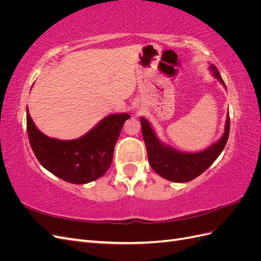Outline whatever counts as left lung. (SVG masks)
<instances>
[{"label": "left lung", "instance_id": "obj_1", "mask_svg": "<svg viewBox=\"0 0 261 261\" xmlns=\"http://www.w3.org/2000/svg\"><path fill=\"white\" fill-rule=\"evenodd\" d=\"M209 69L226 88L217 67L210 65ZM140 123L150 165L160 176L175 183L189 181L206 171L223 151L230 133V114L227 112L224 133L218 141L199 152H181L162 143L145 117H140Z\"/></svg>", "mask_w": 261, "mask_h": 261}]
</instances>
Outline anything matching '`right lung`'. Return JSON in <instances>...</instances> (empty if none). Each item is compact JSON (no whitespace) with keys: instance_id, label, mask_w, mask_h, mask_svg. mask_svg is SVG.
<instances>
[{"instance_id":"add662e5","label":"right lung","mask_w":261,"mask_h":261,"mask_svg":"<svg viewBox=\"0 0 261 261\" xmlns=\"http://www.w3.org/2000/svg\"><path fill=\"white\" fill-rule=\"evenodd\" d=\"M27 134L31 149L42 167L73 184H87L101 177L112 163L114 147L127 113L110 114L77 139L61 140L37 128L27 108Z\"/></svg>"}]
</instances>
